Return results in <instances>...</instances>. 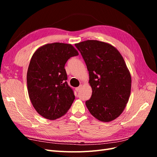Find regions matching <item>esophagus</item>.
<instances>
[{"instance_id":"obj_1","label":"esophagus","mask_w":157,"mask_h":157,"mask_svg":"<svg viewBox=\"0 0 157 157\" xmlns=\"http://www.w3.org/2000/svg\"><path fill=\"white\" fill-rule=\"evenodd\" d=\"M81 88H82V85H80V86H79L78 87H77V88H76V90H77V92H79V91H80V90L81 89Z\"/></svg>"}]
</instances>
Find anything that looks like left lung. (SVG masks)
Instances as JSON below:
<instances>
[{
  "label": "left lung",
  "instance_id": "obj_1",
  "mask_svg": "<svg viewBox=\"0 0 157 157\" xmlns=\"http://www.w3.org/2000/svg\"><path fill=\"white\" fill-rule=\"evenodd\" d=\"M89 72L92 96L86 101L91 115L102 122L119 117L129 100L132 78L124 58L111 44L96 40L75 44Z\"/></svg>",
  "mask_w": 157,
  "mask_h": 157
}]
</instances>
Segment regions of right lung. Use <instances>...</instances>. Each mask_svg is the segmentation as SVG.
I'll list each match as a JSON object with an SVG mask.
<instances>
[{
	"instance_id": "obj_1",
	"label": "right lung",
	"mask_w": 157,
	"mask_h": 157,
	"mask_svg": "<svg viewBox=\"0 0 157 157\" xmlns=\"http://www.w3.org/2000/svg\"><path fill=\"white\" fill-rule=\"evenodd\" d=\"M78 52L70 44L54 42L39 47L33 54L27 73L29 97L40 115L48 120L63 116L75 99L64 68Z\"/></svg>"
}]
</instances>
